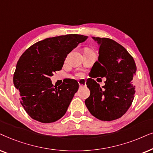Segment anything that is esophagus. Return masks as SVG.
I'll list each match as a JSON object with an SVG mask.
<instances>
[{
    "instance_id": "34e87169",
    "label": "esophagus",
    "mask_w": 153,
    "mask_h": 153,
    "mask_svg": "<svg viewBox=\"0 0 153 153\" xmlns=\"http://www.w3.org/2000/svg\"><path fill=\"white\" fill-rule=\"evenodd\" d=\"M78 84L80 87L85 86V85H86V80H84V79H81V80H78Z\"/></svg>"
}]
</instances>
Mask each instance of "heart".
<instances>
[{
  "label": "heart",
  "instance_id": "obj_1",
  "mask_svg": "<svg viewBox=\"0 0 153 153\" xmlns=\"http://www.w3.org/2000/svg\"><path fill=\"white\" fill-rule=\"evenodd\" d=\"M78 76H81V75H81V74H78Z\"/></svg>",
  "mask_w": 153,
  "mask_h": 153
}]
</instances>
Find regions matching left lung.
I'll use <instances>...</instances> for the list:
<instances>
[{"mask_svg": "<svg viewBox=\"0 0 153 153\" xmlns=\"http://www.w3.org/2000/svg\"><path fill=\"white\" fill-rule=\"evenodd\" d=\"M93 39L99 45V57L90 73L97 77H105L106 80L101 87L94 79H87L90 96L85 103L97 119L115 120L125 115L133 102L135 86L132 80L136 66L131 54L115 40L108 38Z\"/></svg>", "mask_w": 153, "mask_h": 153, "instance_id": "obj_1", "label": "left lung"}]
</instances>
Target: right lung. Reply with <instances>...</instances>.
<instances>
[{
  "mask_svg": "<svg viewBox=\"0 0 153 153\" xmlns=\"http://www.w3.org/2000/svg\"><path fill=\"white\" fill-rule=\"evenodd\" d=\"M87 38L78 34L48 38L33 45L20 56L13 82L19 91L20 103L33 120L54 123L66 113L78 82L71 79L55 87L50 77L62 69L67 54Z\"/></svg>",
  "mask_w": 153,
  "mask_h": 153,
  "instance_id": "right-lung-1",
  "label": "right lung"
}]
</instances>
